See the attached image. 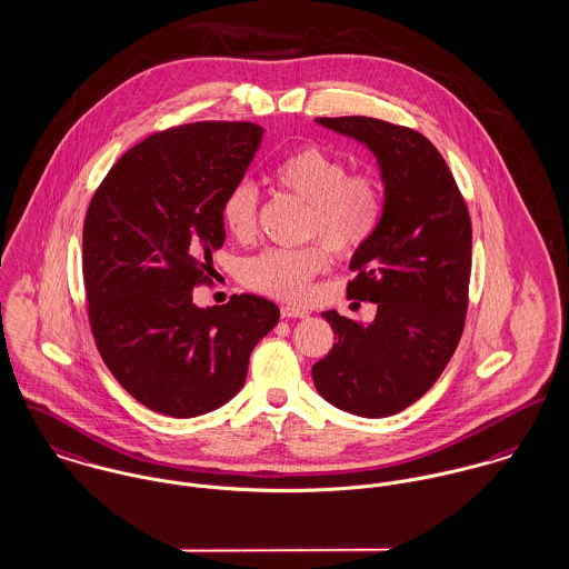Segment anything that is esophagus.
Returning <instances> with one entry per match:
<instances>
[{
    "mask_svg": "<svg viewBox=\"0 0 569 569\" xmlns=\"http://www.w3.org/2000/svg\"><path fill=\"white\" fill-rule=\"evenodd\" d=\"M281 316L283 318H307L309 311L306 307L283 306L281 307Z\"/></svg>",
    "mask_w": 569,
    "mask_h": 569,
    "instance_id": "34e87169",
    "label": "esophagus"
}]
</instances>
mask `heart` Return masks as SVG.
Returning a JSON list of instances; mask_svg holds the SVG:
<instances>
[{
  "mask_svg": "<svg viewBox=\"0 0 569 569\" xmlns=\"http://www.w3.org/2000/svg\"><path fill=\"white\" fill-rule=\"evenodd\" d=\"M274 181L307 203V236L325 240L333 251L349 256L363 247L379 227L383 192L368 173L349 176V167L329 151L306 144L288 153L272 171ZM258 188L242 179L233 183L220 203L224 229L249 240L258 227ZM331 263L325 244L301 249H266L242 268L244 281L283 301H303L316 274Z\"/></svg>",
  "mask_w": 569,
  "mask_h": 569,
  "instance_id": "obj_1",
  "label": "heart"
}]
</instances>
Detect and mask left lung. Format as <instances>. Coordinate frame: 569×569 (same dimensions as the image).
<instances>
[{"label":"left lung","mask_w":569,"mask_h":569,"mask_svg":"<svg viewBox=\"0 0 569 569\" xmlns=\"http://www.w3.org/2000/svg\"><path fill=\"white\" fill-rule=\"evenodd\" d=\"M377 160L383 212L350 258L349 297L377 303L372 322L322 311L338 342L311 368L318 393L359 418H386L439 379L459 345L472 268L466 201L422 133L370 117L316 119Z\"/></svg>","instance_id":"obj_1"}]
</instances>
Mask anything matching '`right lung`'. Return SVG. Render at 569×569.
I'll use <instances>...</instances> for the list:
<instances>
[{
  "label": "right lung",
  "mask_w": 569,
  "mask_h": 569,
  "mask_svg": "<svg viewBox=\"0 0 569 569\" xmlns=\"http://www.w3.org/2000/svg\"><path fill=\"white\" fill-rule=\"evenodd\" d=\"M262 138L256 123L222 121L153 133L119 158L90 201L82 253L92 336L117 381L158 413L197 418L231 400L279 320V307L258 295L192 301L224 244L222 197Z\"/></svg>",
  "instance_id": "add662e5"
}]
</instances>
